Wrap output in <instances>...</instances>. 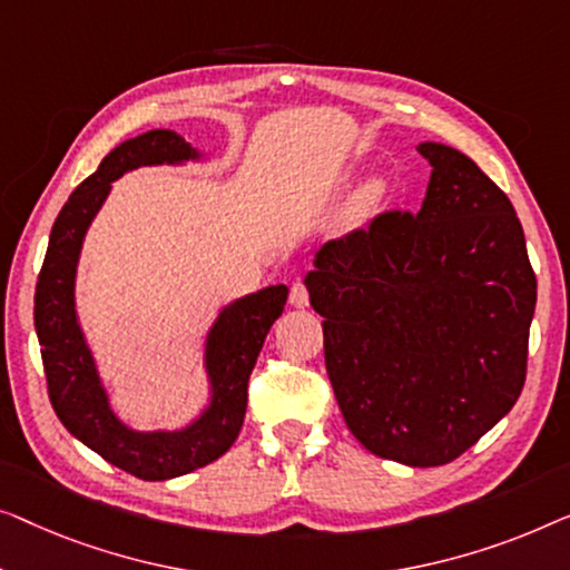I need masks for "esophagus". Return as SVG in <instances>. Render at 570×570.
<instances>
[{
  "instance_id": "1",
  "label": "esophagus",
  "mask_w": 570,
  "mask_h": 570,
  "mask_svg": "<svg viewBox=\"0 0 570 570\" xmlns=\"http://www.w3.org/2000/svg\"><path fill=\"white\" fill-rule=\"evenodd\" d=\"M288 302H292V307L296 309H304L309 304V294H307V286H304L302 282H296L292 286V294H288Z\"/></svg>"
}]
</instances>
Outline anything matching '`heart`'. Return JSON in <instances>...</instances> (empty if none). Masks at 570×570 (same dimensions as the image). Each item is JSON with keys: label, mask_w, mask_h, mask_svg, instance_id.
I'll return each instance as SVG.
<instances>
[{"label": "heart", "mask_w": 570, "mask_h": 570, "mask_svg": "<svg viewBox=\"0 0 570 570\" xmlns=\"http://www.w3.org/2000/svg\"><path fill=\"white\" fill-rule=\"evenodd\" d=\"M384 198H387V183L382 178H368L362 186L354 190V196L348 198L346 208H343V227L346 229H356L364 227V224L372 219V216L380 212Z\"/></svg>", "instance_id": "heart-1"}]
</instances>
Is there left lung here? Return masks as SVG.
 <instances>
[{
	"label": "left lung",
	"mask_w": 570,
	"mask_h": 570,
	"mask_svg": "<svg viewBox=\"0 0 570 570\" xmlns=\"http://www.w3.org/2000/svg\"><path fill=\"white\" fill-rule=\"evenodd\" d=\"M431 178L419 214L387 212L315 253L325 366L368 452L436 468L522 395L537 278L507 194L446 144L415 147Z\"/></svg>",
	"instance_id": "8db88e82"
}]
</instances>
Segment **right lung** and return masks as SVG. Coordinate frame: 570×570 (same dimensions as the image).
<instances>
[{"mask_svg":"<svg viewBox=\"0 0 570 570\" xmlns=\"http://www.w3.org/2000/svg\"><path fill=\"white\" fill-rule=\"evenodd\" d=\"M204 159L206 151L170 128H151L118 144L56 216L36 286V333L56 415L71 436L141 480L186 475L235 444L245 421L247 380L288 296V288L276 284L219 309L204 341L208 403L194 421L173 431H139L118 419L77 315L75 286L85 235L124 173Z\"/></svg>","mask_w":570,"mask_h":570,"instance_id":"right-lung-1","label":"right lung"}]
</instances>
